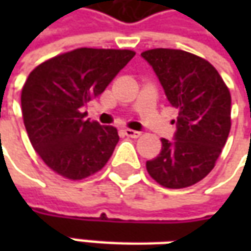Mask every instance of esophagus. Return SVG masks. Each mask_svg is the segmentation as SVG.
<instances>
[{
    "label": "esophagus",
    "mask_w": 251,
    "mask_h": 251,
    "mask_svg": "<svg viewBox=\"0 0 251 251\" xmlns=\"http://www.w3.org/2000/svg\"><path fill=\"white\" fill-rule=\"evenodd\" d=\"M124 134H126L127 137H131V138H138V137H141L140 131L131 130V128H126V130H124Z\"/></svg>",
    "instance_id": "1"
}]
</instances>
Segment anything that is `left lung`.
I'll return each instance as SVG.
<instances>
[{"label":"left lung","instance_id":"left-lung-1","mask_svg":"<svg viewBox=\"0 0 251 251\" xmlns=\"http://www.w3.org/2000/svg\"><path fill=\"white\" fill-rule=\"evenodd\" d=\"M141 55L152 65L172 106L178 110L175 141L147 162L150 176L166 188L198 183L214 169L230 131V92L212 64L175 49Z\"/></svg>","mask_w":251,"mask_h":251}]
</instances>
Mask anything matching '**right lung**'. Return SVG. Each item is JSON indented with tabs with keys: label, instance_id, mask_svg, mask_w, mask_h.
Segmentation results:
<instances>
[{
	"label": "right lung",
	"instance_id": "obj_1",
	"mask_svg": "<svg viewBox=\"0 0 251 251\" xmlns=\"http://www.w3.org/2000/svg\"><path fill=\"white\" fill-rule=\"evenodd\" d=\"M134 55L132 50L82 47L29 74L21 95L25 128L34 151L57 175L82 180L110 159L117 128L86 119L82 106L98 98Z\"/></svg>",
	"mask_w": 251,
	"mask_h": 251
}]
</instances>
